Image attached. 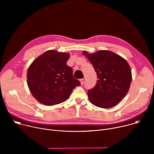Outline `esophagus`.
<instances>
[{
  "label": "esophagus",
  "mask_w": 154,
  "mask_h": 154,
  "mask_svg": "<svg viewBox=\"0 0 154 154\" xmlns=\"http://www.w3.org/2000/svg\"><path fill=\"white\" fill-rule=\"evenodd\" d=\"M79 81H80L81 84L82 85H84L85 82V81H86V79H85V78H82V79H81Z\"/></svg>",
  "instance_id": "esophagus-1"
}]
</instances>
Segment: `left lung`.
<instances>
[{
	"label": "left lung",
	"instance_id": "obj_1",
	"mask_svg": "<svg viewBox=\"0 0 154 154\" xmlns=\"http://www.w3.org/2000/svg\"><path fill=\"white\" fill-rule=\"evenodd\" d=\"M82 54L93 65L98 78L96 86L88 92L90 102L100 108L114 107L126 96L130 88L132 75L128 63L109 51Z\"/></svg>",
	"mask_w": 154,
	"mask_h": 154
}]
</instances>
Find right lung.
Wrapping results in <instances>:
<instances>
[{
	"label": "right lung",
	"mask_w": 154,
	"mask_h": 154,
	"mask_svg": "<svg viewBox=\"0 0 154 154\" xmlns=\"http://www.w3.org/2000/svg\"><path fill=\"white\" fill-rule=\"evenodd\" d=\"M69 55L49 51L38 57L29 66L28 85L33 97L45 105L65 101L73 89L81 85L73 78V69L66 65Z\"/></svg>",
	"instance_id": "right-lung-1"
}]
</instances>
